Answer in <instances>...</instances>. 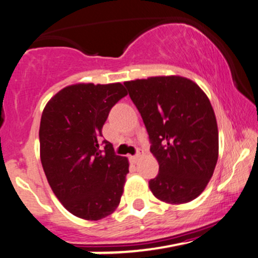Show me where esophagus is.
<instances>
[{
	"instance_id": "1",
	"label": "esophagus",
	"mask_w": 258,
	"mask_h": 258,
	"mask_svg": "<svg viewBox=\"0 0 258 258\" xmlns=\"http://www.w3.org/2000/svg\"><path fill=\"white\" fill-rule=\"evenodd\" d=\"M142 155H143V150H142V149H138L137 154H136L135 156H131V161H132V162H133V163H136V162H137L138 159H139V157L142 156Z\"/></svg>"
}]
</instances>
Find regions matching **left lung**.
I'll list each match as a JSON object with an SVG mask.
<instances>
[{"mask_svg": "<svg viewBox=\"0 0 258 258\" xmlns=\"http://www.w3.org/2000/svg\"><path fill=\"white\" fill-rule=\"evenodd\" d=\"M144 122L160 169L149 181L154 196L170 204L191 202L212 179L219 131L203 90L179 76L125 82Z\"/></svg>", "mask_w": 258, "mask_h": 258, "instance_id": "left-lung-1", "label": "left lung"}]
</instances>
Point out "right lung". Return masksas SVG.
Wrapping results in <instances>:
<instances>
[{"mask_svg": "<svg viewBox=\"0 0 258 258\" xmlns=\"http://www.w3.org/2000/svg\"><path fill=\"white\" fill-rule=\"evenodd\" d=\"M126 95L120 83L76 84L58 91L43 110V169L62 206L80 219L101 220L120 203L128 160L101 137L110 109Z\"/></svg>", "mask_w": 258, "mask_h": 258, "instance_id": "obj_1", "label": "right lung"}]
</instances>
